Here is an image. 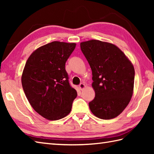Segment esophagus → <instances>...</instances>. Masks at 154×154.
<instances>
[{
  "instance_id": "1",
  "label": "esophagus",
  "mask_w": 154,
  "mask_h": 154,
  "mask_svg": "<svg viewBox=\"0 0 154 154\" xmlns=\"http://www.w3.org/2000/svg\"><path fill=\"white\" fill-rule=\"evenodd\" d=\"M79 89H81V90H83L85 87V85L84 83H81L80 84H79Z\"/></svg>"
}]
</instances>
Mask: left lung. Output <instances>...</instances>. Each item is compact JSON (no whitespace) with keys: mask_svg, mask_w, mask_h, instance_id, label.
<instances>
[{"mask_svg":"<svg viewBox=\"0 0 154 154\" xmlns=\"http://www.w3.org/2000/svg\"><path fill=\"white\" fill-rule=\"evenodd\" d=\"M92 70L94 99L89 103L94 116L109 120L125 109L132 96L135 71L120 49L112 44L92 40L80 44Z\"/></svg>","mask_w":154,"mask_h":154,"instance_id":"left-lung-1","label":"left lung"}]
</instances>
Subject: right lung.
<instances>
[{
  "label": "right lung",
  "instance_id": "add662e5",
  "mask_svg": "<svg viewBox=\"0 0 154 154\" xmlns=\"http://www.w3.org/2000/svg\"><path fill=\"white\" fill-rule=\"evenodd\" d=\"M76 44L52 42L34 51L26 63L22 85L32 108L45 119L68 115L77 96L71 86L65 63Z\"/></svg>",
  "mask_w": 154,
  "mask_h": 154
}]
</instances>
